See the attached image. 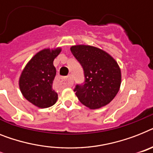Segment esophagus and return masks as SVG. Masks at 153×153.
<instances>
[{"instance_id":"obj_1","label":"esophagus","mask_w":153,"mask_h":153,"mask_svg":"<svg viewBox=\"0 0 153 153\" xmlns=\"http://www.w3.org/2000/svg\"><path fill=\"white\" fill-rule=\"evenodd\" d=\"M56 84L60 87L71 86L73 85V78L71 74L67 77H58L56 79Z\"/></svg>"}]
</instances>
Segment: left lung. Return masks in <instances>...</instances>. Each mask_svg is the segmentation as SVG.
I'll return each mask as SVG.
<instances>
[{
	"mask_svg": "<svg viewBox=\"0 0 153 153\" xmlns=\"http://www.w3.org/2000/svg\"><path fill=\"white\" fill-rule=\"evenodd\" d=\"M84 72V82L74 89L82 105L91 109L105 106L114 99L121 84L120 67L111 56L89 45L71 48Z\"/></svg>",
	"mask_w": 153,
	"mask_h": 153,
	"instance_id": "obj_1",
	"label": "left lung"
}]
</instances>
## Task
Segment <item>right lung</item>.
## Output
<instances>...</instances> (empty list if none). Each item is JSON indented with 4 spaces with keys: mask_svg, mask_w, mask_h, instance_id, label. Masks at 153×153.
Returning a JSON list of instances; mask_svg holds the SVG:
<instances>
[{
    "mask_svg": "<svg viewBox=\"0 0 153 153\" xmlns=\"http://www.w3.org/2000/svg\"><path fill=\"white\" fill-rule=\"evenodd\" d=\"M60 51L59 48L40 51L25 67L19 79V88L23 97L41 108L53 106L58 99V94L53 89L56 74L53 60Z\"/></svg>",
    "mask_w": 153,
    "mask_h": 153,
    "instance_id": "1",
    "label": "right lung"
}]
</instances>
